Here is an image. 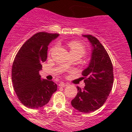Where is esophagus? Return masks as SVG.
Here are the masks:
<instances>
[{
	"label": "esophagus",
	"mask_w": 132,
	"mask_h": 132,
	"mask_svg": "<svg viewBox=\"0 0 132 132\" xmlns=\"http://www.w3.org/2000/svg\"><path fill=\"white\" fill-rule=\"evenodd\" d=\"M67 85H67V83H65V82H60V83L59 84V87H67Z\"/></svg>",
	"instance_id": "obj_1"
}]
</instances>
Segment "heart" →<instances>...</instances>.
Returning a JSON list of instances; mask_svg holds the SVG:
<instances>
[{
  "label": "heart",
  "instance_id": "b5f03b06",
  "mask_svg": "<svg viewBox=\"0 0 132 132\" xmlns=\"http://www.w3.org/2000/svg\"><path fill=\"white\" fill-rule=\"evenodd\" d=\"M68 46L69 47L71 54L79 55L80 57L85 54L86 51H85V47H83V45H81L78 42H76V41H71V42H70L68 44ZM54 48L55 47H53L51 50V52L53 51ZM69 63H66V66H69Z\"/></svg>",
  "mask_w": 132,
  "mask_h": 132
}]
</instances>
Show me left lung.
<instances>
[{"label":"left lung","mask_w":132,"mask_h":132,"mask_svg":"<svg viewBox=\"0 0 132 132\" xmlns=\"http://www.w3.org/2000/svg\"><path fill=\"white\" fill-rule=\"evenodd\" d=\"M82 36L91 45V58L88 67L82 72L85 87L83 89L77 87L78 93L71 105L79 112L89 113L101 108L106 102L112 88L114 74L112 61L103 45L91 35Z\"/></svg>","instance_id":"1"}]
</instances>
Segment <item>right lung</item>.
Here are the masks:
<instances>
[{"label":"right lung","mask_w":132,"mask_h":132,"mask_svg":"<svg viewBox=\"0 0 132 132\" xmlns=\"http://www.w3.org/2000/svg\"><path fill=\"white\" fill-rule=\"evenodd\" d=\"M58 34L39 32L26 42L16 54L12 67V80L19 101L31 109L47 104L57 86L42 79L39 71L47 57L48 45Z\"/></svg>","instance_id":"add662e5"}]
</instances>
